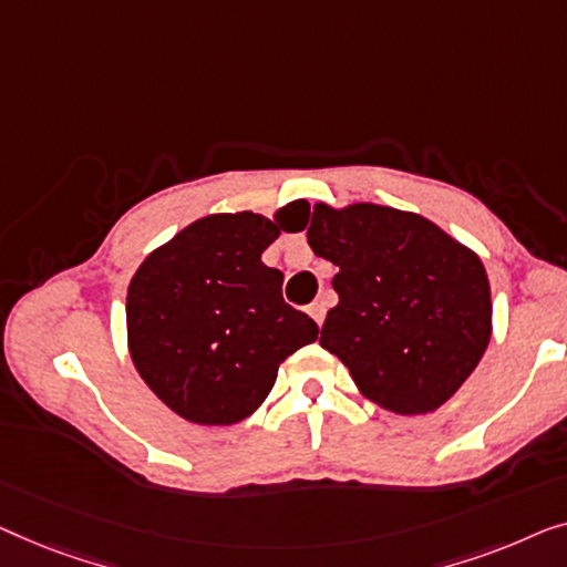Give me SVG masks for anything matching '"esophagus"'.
I'll return each instance as SVG.
<instances>
[{"mask_svg":"<svg viewBox=\"0 0 567 567\" xmlns=\"http://www.w3.org/2000/svg\"><path fill=\"white\" fill-rule=\"evenodd\" d=\"M308 313L313 316V321L321 326L323 323V318H326V302L323 300H316V302H310L308 306Z\"/></svg>","mask_w":567,"mask_h":567,"instance_id":"esophagus-1","label":"esophagus"}]
</instances>
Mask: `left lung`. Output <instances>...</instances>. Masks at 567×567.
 I'll return each mask as SVG.
<instances>
[{"mask_svg": "<svg viewBox=\"0 0 567 567\" xmlns=\"http://www.w3.org/2000/svg\"><path fill=\"white\" fill-rule=\"evenodd\" d=\"M308 244L339 267L321 347L362 395L401 416L450 401L491 341L483 261L432 220L372 203L316 205Z\"/></svg>", "mask_w": 567, "mask_h": 567, "instance_id": "1", "label": "left lung"}]
</instances>
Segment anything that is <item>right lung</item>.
<instances>
[{
    "label": "right lung",
    "mask_w": 567,
    "mask_h": 567,
    "mask_svg": "<svg viewBox=\"0 0 567 567\" xmlns=\"http://www.w3.org/2000/svg\"><path fill=\"white\" fill-rule=\"evenodd\" d=\"M302 200L275 220L207 215L148 254L127 287V347L146 385L182 419L236 424L259 409L280 364L318 337L282 298V272L261 254L308 223Z\"/></svg>",
    "instance_id": "add662e5"
}]
</instances>
